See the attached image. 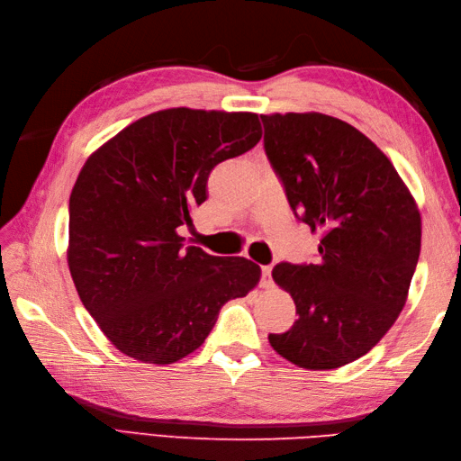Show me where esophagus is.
I'll return each mask as SVG.
<instances>
[{
	"instance_id": "1",
	"label": "esophagus",
	"mask_w": 461,
	"mask_h": 461,
	"mask_svg": "<svg viewBox=\"0 0 461 461\" xmlns=\"http://www.w3.org/2000/svg\"><path fill=\"white\" fill-rule=\"evenodd\" d=\"M271 266H263L261 267V285L263 287H271Z\"/></svg>"
}]
</instances>
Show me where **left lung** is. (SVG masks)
Returning a JSON list of instances; mask_svg holds the SVG:
<instances>
[{
	"label": "left lung",
	"mask_w": 461,
	"mask_h": 461,
	"mask_svg": "<svg viewBox=\"0 0 461 461\" xmlns=\"http://www.w3.org/2000/svg\"><path fill=\"white\" fill-rule=\"evenodd\" d=\"M261 121L291 210L321 233L317 263L273 267L299 319L269 342L301 368H339L366 355L404 307L422 241L418 205L386 154L348 122L321 113Z\"/></svg>",
	"instance_id": "obj_1"
}]
</instances>
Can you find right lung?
Segmentation results:
<instances>
[{"instance_id": "right-lung-1", "label": "right lung", "mask_w": 461, "mask_h": 461, "mask_svg": "<svg viewBox=\"0 0 461 461\" xmlns=\"http://www.w3.org/2000/svg\"><path fill=\"white\" fill-rule=\"evenodd\" d=\"M259 139L256 113L178 106L142 116L85 162L68 200V271L126 357L149 365L188 357L225 303L259 283L253 261L184 249L178 236L208 198L210 172Z\"/></svg>"}]
</instances>
